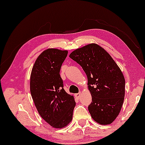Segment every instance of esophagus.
Instances as JSON below:
<instances>
[{"label": "esophagus", "mask_w": 145, "mask_h": 145, "mask_svg": "<svg viewBox=\"0 0 145 145\" xmlns=\"http://www.w3.org/2000/svg\"><path fill=\"white\" fill-rule=\"evenodd\" d=\"M75 97H76L77 98H80V97H81V92H79V93L75 94Z\"/></svg>", "instance_id": "obj_1"}]
</instances>
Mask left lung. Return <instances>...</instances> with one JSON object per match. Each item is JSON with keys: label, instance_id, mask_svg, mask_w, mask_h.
<instances>
[{"label": "left lung", "instance_id": "8db88e82", "mask_svg": "<svg viewBox=\"0 0 145 145\" xmlns=\"http://www.w3.org/2000/svg\"><path fill=\"white\" fill-rule=\"evenodd\" d=\"M83 69L88 79L92 118L102 125L111 124L120 113L125 96V79L113 58L96 44L86 45L69 56Z\"/></svg>", "mask_w": 145, "mask_h": 145}]
</instances>
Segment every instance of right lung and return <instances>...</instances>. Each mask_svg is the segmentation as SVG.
Listing matches in <instances>:
<instances>
[{"label":"right lung","instance_id":"1","mask_svg":"<svg viewBox=\"0 0 145 145\" xmlns=\"http://www.w3.org/2000/svg\"><path fill=\"white\" fill-rule=\"evenodd\" d=\"M68 51L47 49L36 60L30 89L34 105L43 119L55 128L66 126L72 120L75 101L63 88L60 75Z\"/></svg>","mask_w":145,"mask_h":145}]
</instances>
